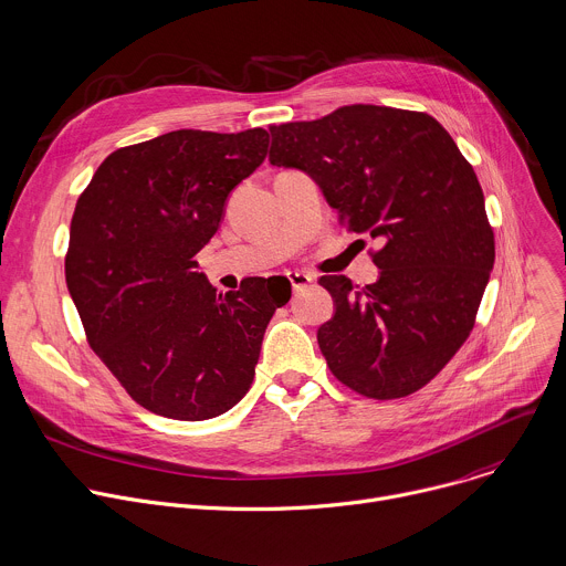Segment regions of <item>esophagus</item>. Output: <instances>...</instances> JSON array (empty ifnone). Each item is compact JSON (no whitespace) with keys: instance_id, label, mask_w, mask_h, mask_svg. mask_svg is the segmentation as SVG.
<instances>
[{"instance_id":"34e87169","label":"esophagus","mask_w":566,"mask_h":566,"mask_svg":"<svg viewBox=\"0 0 566 566\" xmlns=\"http://www.w3.org/2000/svg\"><path fill=\"white\" fill-rule=\"evenodd\" d=\"M285 276H287V281L292 283V290H294V292L307 287V285L314 281V276H310V274H305V272H287Z\"/></svg>"}]
</instances>
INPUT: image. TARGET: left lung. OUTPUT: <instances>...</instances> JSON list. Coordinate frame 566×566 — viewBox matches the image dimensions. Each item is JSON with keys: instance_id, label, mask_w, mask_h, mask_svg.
<instances>
[{"instance_id": "obj_1", "label": "left lung", "mask_w": 566, "mask_h": 566, "mask_svg": "<svg viewBox=\"0 0 566 566\" xmlns=\"http://www.w3.org/2000/svg\"><path fill=\"white\" fill-rule=\"evenodd\" d=\"M270 134L272 165L305 171L350 232L381 243L377 283L318 279L336 305L316 332L327 368L370 399L417 392L469 338L495 263L473 167L421 111L350 104Z\"/></svg>"}]
</instances>
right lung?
<instances>
[{
  "label": "right lung",
  "instance_id": "1",
  "mask_svg": "<svg viewBox=\"0 0 566 566\" xmlns=\"http://www.w3.org/2000/svg\"><path fill=\"white\" fill-rule=\"evenodd\" d=\"M270 134L180 129L106 156L77 198L64 261L86 342L143 408L202 421L254 381L265 327L290 290L248 279L216 294L196 254Z\"/></svg>",
  "mask_w": 566,
  "mask_h": 566
}]
</instances>
